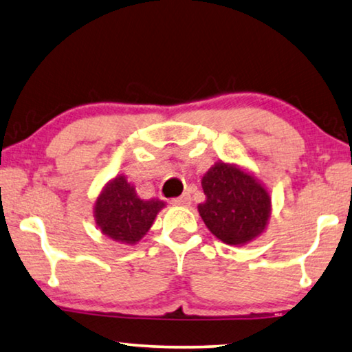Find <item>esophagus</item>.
Returning a JSON list of instances; mask_svg holds the SVG:
<instances>
[{
    "label": "esophagus",
    "mask_w": 352,
    "mask_h": 352,
    "mask_svg": "<svg viewBox=\"0 0 352 352\" xmlns=\"http://www.w3.org/2000/svg\"><path fill=\"white\" fill-rule=\"evenodd\" d=\"M170 202L174 204V206L186 207V206H190V204H191V196H190V194H188V192H183L182 196H178V197H175V199H172Z\"/></svg>",
    "instance_id": "esophagus-1"
}]
</instances>
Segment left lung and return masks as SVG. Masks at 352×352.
Wrapping results in <instances>:
<instances>
[{"mask_svg": "<svg viewBox=\"0 0 352 352\" xmlns=\"http://www.w3.org/2000/svg\"><path fill=\"white\" fill-rule=\"evenodd\" d=\"M206 202L199 204L206 226L228 245L258 237L270 217V196L256 178L234 164L217 162L202 177Z\"/></svg>", "mask_w": 352, "mask_h": 352, "instance_id": "left-lung-1", "label": "left lung"}]
</instances>
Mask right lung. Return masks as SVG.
<instances>
[{
  "label": "right lung",
  "instance_id": "add662e5",
  "mask_svg": "<svg viewBox=\"0 0 352 352\" xmlns=\"http://www.w3.org/2000/svg\"><path fill=\"white\" fill-rule=\"evenodd\" d=\"M166 204L160 199L144 201L124 175L107 183L94 204V218L104 235L115 242L138 243Z\"/></svg>",
  "mask_w": 352,
  "mask_h": 352
}]
</instances>
